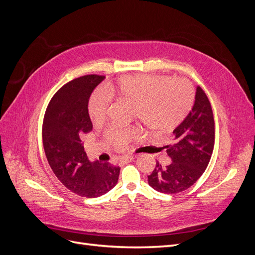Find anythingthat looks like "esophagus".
<instances>
[{
  "instance_id": "obj_1",
  "label": "esophagus",
  "mask_w": 255,
  "mask_h": 255,
  "mask_svg": "<svg viewBox=\"0 0 255 255\" xmlns=\"http://www.w3.org/2000/svg\"><path fill=\"white\" fill-rule=\"evenodd\" d=\"M133 159H134V156H132V155H125L120 158V163L128 164V163H129V161H132Z\"/></svg>"
}]
</instances>
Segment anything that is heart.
Listing matches in <instances>:
<instances>
[{
  "label": "heart",
  "instance_id": "1",
  "mask_svg": "<svg viewBox=\"0 0 255 255\" xmlns=\"http://www.w3.org/2000/svg\"><path fill=\"white\" fill-rule=\"evenodd\" d=\"M113 97L134 106L136 119L156 134L170 132L179 126L189 113L194 100L192 89L184 80L170 81L160 75H128L91 96L88 114L94 125H101L106 119ZM138 134L139 130L136 128L113 127L107 129L106 140L123 148Z\"/></svg>",
  "mask_w": 255,
  "mask_h": 255
}]
</instances>
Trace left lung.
Returning a JSON list of instances; mask_svg holds the SVG:
<instances>
[{
	"mask_svg": "<svg viewBox=\"0 0 255 255\" xmlns=\"http://www.w3.org/2000/svg\"><path fill=\"white\" fill-rule=\"evenodd\" d=\"M174 142L164 149L171 159L165 167L156 163L148 175L149 185L163 194H177L194 185L210 163L215 142V122L211 103L197 86L191 111L173 129Z\"/></svg>",
	"mask_w": 255,
	"mask_h": 255,
	"instance_id": "1",
	"label": "left lung"
}]
</instances>
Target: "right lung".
<instances>
[{"label":"right lung","instance_id":"1","mask_svg":"<svg viewBox=\"0 0 255 255\" xmlns=\"http://www.w3.org/2000/svg\"><path fill=\"white\" fill-rule=\"evenodd\" d=\"M104 79L90 74L64 85L50 101L42 126L43 148L54 174L69 190L86 198L109 192L120 173L119 167L90 161L81 140L92 129L89 98Z\"/></svg>","mask_w":255,"mask_h":255}]
</instances>
